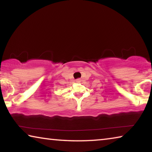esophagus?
I'll use <instances>...</instances> for the list:
<instances>
[{"instance_id": "esophagus-1", "label": "esophagus", "mask_w": 152, "mask_h": 152, "mask_svg": "<svg viewBox=\"0 0 152 152\" xmlns=\"http://www.w3.org/2000/svg\"><path fill=\"white\" fill-rule=\"evenodd\" d=\"M80 81H81V80L80 78H78V79L76 80V82H80Z\"/></svg>"}]
</instances>
